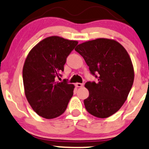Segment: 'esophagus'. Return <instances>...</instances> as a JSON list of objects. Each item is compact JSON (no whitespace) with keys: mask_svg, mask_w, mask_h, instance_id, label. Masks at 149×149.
Masks as SVG:
<instances>
[{"mask_svg":"<svg viewBox=\"0 0 149 149\" xmlns=\"http://www.w3.org/2000/svg\"><path fill=\"white\" fill-rule=\"evenodd\" d=\"M75 86H76V87H77V88H81L83 86V84L81 83H76V84H75Z\"/></svg>","mask_w":149,"mask_h":149,"instance_id":"obj_1","label":"esophagus"}]
</instances>
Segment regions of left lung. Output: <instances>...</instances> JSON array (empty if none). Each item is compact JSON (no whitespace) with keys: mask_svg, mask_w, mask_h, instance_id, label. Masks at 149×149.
Returning a JSON list of instances; mask_svg holds the SVG:
<instances>
[{"mask_svg":"<svg viewBox=\"0 0 149 149\" xmlns=\"http://www.w3.org/2000/svg\"><path fill=\"white\" fill-rule=\"evenodd\" d=\"M75 50L98 78L97 83L85 84L89 91L84 100L86 109L95 117L107 118L122 107L133 85L134 71L130 55L118 42L106 38L85 42Z\"/></svg>","mask_w":149,"mask_h":149,"instance_id":"left-lung-1","label":"left lung"}]
</instances>
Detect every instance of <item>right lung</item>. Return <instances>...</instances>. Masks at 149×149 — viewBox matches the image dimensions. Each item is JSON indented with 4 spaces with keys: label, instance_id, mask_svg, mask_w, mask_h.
I'll use <instances>...</instances> for the list:
<instances>
[{
    "label": "right lung",
    "instance_id": "add662e5",
    "mask_svg": "<svg viewBox=\"0 0 149 149\" xmlns=\"http://www.w3.org/2000/svg\"><path fill=\"white\" fill-rule=\"evenodd\" d=\"M78 42L58 36L47 37L27 56L22 69L24 94L31 107L45 119H54L66 110L74 85L56 81L63 71L66 58Z\"/></svg>",
    "mask_w": 149,
    "mask_h": 149
}]
</instances>
